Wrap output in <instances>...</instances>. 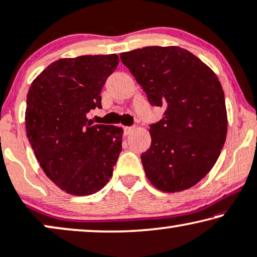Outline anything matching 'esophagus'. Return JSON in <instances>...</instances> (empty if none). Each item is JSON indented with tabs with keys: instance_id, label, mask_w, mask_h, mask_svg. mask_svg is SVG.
I'll list each match as a JSON object with an SVG mask.
<instances>
[{
	"instance_id": "34e87169",
	"label": "esophagus",
	"mask_w": 257,
	"mask_h": 257,
	"mask_svg": "<svg viewBox=\"0 0 257 257\" xmlns=\"http://www.w3.org/2000/svg\"><path fill=\"white\" fill-rule=\"evenodd\" d=\"M134 131L133 126H124V135H131V133Z\"/></svg>"
}]
</instances>
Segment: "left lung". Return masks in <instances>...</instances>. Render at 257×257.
Masks as SVG:
<instances>
[{"instance_id": "left-lung-1", "label": "left lung", "mask_w": 257, "mask_h": 257, "mask_svg": "<svg viewBox=\"0 0 257 257\" xmlns=\"http://www.w3.org/2000/svg\"><path fill=\"white\" fill-rule=\"evenodd\" d=\"M163 117L150 123L152 145L141 160L157 189L175 193L202 180L227 135L224 93L214 71L180 47H145L119 55Z\"/></svg>"}]
</instances>
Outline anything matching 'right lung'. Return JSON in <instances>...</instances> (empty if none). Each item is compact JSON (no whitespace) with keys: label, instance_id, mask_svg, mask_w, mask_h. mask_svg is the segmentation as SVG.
Segmentation results:
<instances>
[{"label":"right lung","instance_id":"1","mask_svg":"<svg viewBox=\"0 0 257 257\" xmlns=\"http://www.w3.org/2000/svg\"><path fill=\"white\" fill-rule=\"evenodd\" d=\"M118 64L116 54L61 59L48 66L27 95V138L46 175L68 194L96 193L112 175L123 129L91 124L101 90Z\"/></svg>","mask_w":257,"mask_h":257}]
</instances>
